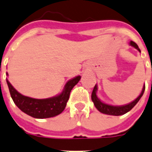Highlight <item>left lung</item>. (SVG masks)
Wrapping results in <instances>:
<instances>
[{
	"mask_svg": "<svg viewBox=\"0 0 152 152\" xmlns=\"http://www.w3.org/2000/svg\"><path fill=\"white\" fill-rule=\"evenodd\" d=\"M130 45L134 46L135 49H137L139 52H141L139 48L137 46V45L134 41H130ZM144 90H145V86H143L142 88V93L141 94L137 99H135L134 101H133L130 103H129L127 105H124V106H112V105H108V104H106L104 102H101L98 97H97V86L95 85L94 88L93 89L92 92V95H91V99H92V101L94 102V104L96 107V108L99 110V112H102L103 114H107V115H124L125 113H127L128 112H129L131 109L134 107V106L136 105L137 103V102L140 100V99L142 98V96L143 94Z\"/></svg>",
	"mask_w": 152,
	"mask_h": 152,
	"instance_id": "8db88e82",
	"label": "left lung"
}]
</instances>
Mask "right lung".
Segmentation results:
<instances>
[{
    "label": "right lung",
    "instance_id": "obj_1",
    "mask_svg": "<svg viewBox=\"0 0 152 152\" xmlns=\"http://www.w3.org/2000/svg\"><path fill=\"white\" fill-rule=\"evenodd\" d=\"M80 76H78L70 80L59 95L50 99H37L22 95L12 86L8 80L6 82L13 101L15 105L28 115L37 119L53 117L62 113L65 109L66 102L69 99L70 93L74 86L79 82Z\"/></svg>",
    "mask_w": 152,
    "mask_h": 152
}]
</instances>
